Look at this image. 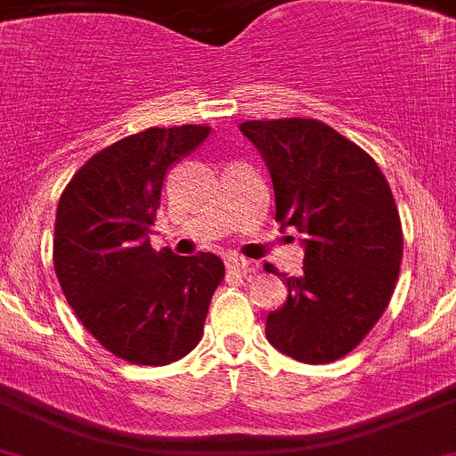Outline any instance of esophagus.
<instances>
[{"label":"esophagus","mask_w":456,"mask_h":456,"mask_svg":"<svg viewBox=\"0 0 456 456\" xmlns=\"http://www.w3.org/2000/svg\"><path fill=\"white\" fill-rule=\"evenodd\" d=\"M224 263H227L229 270H236V272H245V270H249V265H252L248 258L238 256V254H229L227 261H224Z\"/></svg>","instance_id":"esophagus-1"}]
</instances>
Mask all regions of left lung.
Segmentation results:
<instances>
[{
    "mask_svg": "<svg viewBox=\"0 0 456 456\" xmlns=\"http://www.w3.org/2000/svg\"><path fill=\"white\" fill-rule=\"evenodd\" d=\"M240 132L270 170L276 223L304 233V274H283L288 299L267 314V339L299 362H335L394 295L403 258L394 195L376 161L317 118L245 121Z\"/></svg>",
    "mask_w": 456,
    "mask_h": 456,
    "instance_id": "left-lung-1",
    "label": "left lung"
}]
</instances>
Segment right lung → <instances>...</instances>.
Instances as JSON below:
<instances>
[{
  "instance_id": "obj_1",
  "label": "right lung",
  "mask_w": 456,
  "mask_h": 456,
  "mask_svg": "<svg viewBox=\"0 0 456 456\" xmlns=\"http://www.w3.org/2000/svg\"><path fill=\"white\" fill-rule=\"evenodd\" d=\"M208 126L148 127L103 148L71 177L55 214L53 267L67 304L110 353L164 367L193 351L224 265L216 254L152 249L168 168Z\"/></svg>"
}]
</instances>
